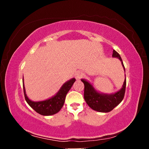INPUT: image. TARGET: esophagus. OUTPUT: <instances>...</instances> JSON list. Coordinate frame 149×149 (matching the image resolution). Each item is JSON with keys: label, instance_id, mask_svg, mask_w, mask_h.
<instances>
[{"label": "esophagus", "instance_id": "esophagus-1", "mask_svg": "<svg viewBox=\"0 0 149 149\" xmlns=\"http://www.w3.org/2000/svg\"><path fill=\"white\" fill-rule=\"evenodd\" d=\"M83 75L84 74L82 72H81V71H77V72L75 73L74 74V77L76 78L77 80H79V79H81L82 77H83Z\"/></svg>", "mask_w": 149, "mask_h": 149}]
</instances>
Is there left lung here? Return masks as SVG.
Wrapping results in <instances>:
<instances>
[{"label": "left lung", "instance_id": "1", "mask_svg": "<svg viewBox=\"0 0 149 149\" xmlns=\"http://www.w3.org/2000/svg\"><path fill=\"white\" fill-rule=\"evenodd\" d=\"M113 58H117L121 61L122 66L124 67L123 61L120 55L113 50ZM81 81L84 83V99L86 103L88 104L91 109L100 113H109L114 108L119 105L121 101L123 100L125 91L126 86V79L124 81L123 86L121 89H119L117 92L113 93H104L99 92L94 88L92 84L87 81L86 79H82Z\"/></svg>", "mask_w": 149, "mask_h": 149}]
</instances>
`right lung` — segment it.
I'll use <instances>...</instances> for the list:
<instances>
[{"label":"right lung","mask_w":149,"mask_h":149,"mask_svg":"<svg viewBox=\"0 0 149 149\" xmlns=\"http://www.w3.org/2000/svg\"><path fill=\"white\" fill-rule=\"evenodd\" d=\"M75 81H76V79L74 78L70 79V80L66 81V83L63 84L60 90L54 96L49 99H47L45 100L38 102L32 101L31 100L28 98L26 93L25 87H24V83H23L24 93L26 101L27 102V103L29 104L30 107L32 108L36 113L40 114V115L44 116L54 115V114L58 113L62 108L64 104L67 93L68 92L71 87H72Z\"/></svg>","instance_id":"obj_1"}]
</instances>
